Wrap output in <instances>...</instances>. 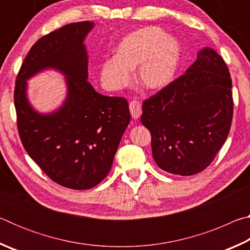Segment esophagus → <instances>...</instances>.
I'll return each instance as SVG.
<instances>
[{
    "label": "esophagus",
    "instance_id": "1",
    "mask_svg": "<svg viewBox=\"0 0 250 250\" xmlns=\"http://www.w3.org/2000/svg\"><path fill=\"white\" fill-rule=\"evenodd\" d=\"M130 108V113L132 116L133 119H139L142 113V108H141V104L137 100H132L129 104Z\"/></svg>",
    "mask_w": 250,
    "mask_h": 250
}]
</instances>
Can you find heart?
<instances>
[{
  "mask_svg": "<svg viewBox=\"0 0 250 250\" xmlns=\"http://www.w3.org/2000/svg\"><path fill=\"white\" fill-rule=\"evenodd\" d=\"M182 48L175 37L158 26L129 33L117 46L116 56L107 58L100 68V79L109 90H119L131 82V70L138 66L137 77L146 90H161L174 79Z\"/></svg>",
  "mask_w": 250,
  "mask_h": 250,
  "instance_id": "1",
  "label": "heart"
}]
</instances>
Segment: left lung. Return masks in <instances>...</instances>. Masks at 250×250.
<instances>
[{
    "mask_svg": "<svg viewBox=\"0 0 250 250\" xmlns=\"http://www.w3.org/2000/svg\"><path fill=\"white\" fill-rule=\"evenodd\" d=\"M232 110L227 65L214 49L203 48L184 75L142 104L158 167L183 176L205 170L226 141Z\"/></svg>",
    "mask_w": 250,
    "mask_h": 250,
    "instance_id": "8db88e82",
    "label": "left lung"
}]
</instances>
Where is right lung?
<instances>
[{"instance_id":"add662e5","label":"right lung","mask_w":250,"mask_h":250,"mask_svg":"<svg viewBox=\"0 0 250 250\" xmlns=\"http://www.w3.org/2000/svg\"><path fill=\"white\" fill-rule=\"evenodd\" d=\"M92 22L65 25L40 39L25 57L16 77L14 104L21 141L50 180L73 189L99 184L130 122L128 101L107 97L88 83L83 41ZM53 68L66 77L67 97L56 112L42 115L28 103L26 80Z\"/></svg>"}]
</instances>
